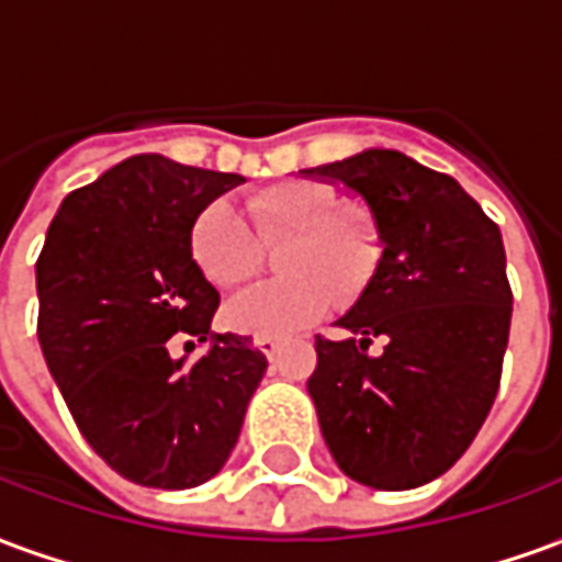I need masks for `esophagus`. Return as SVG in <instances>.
<instances>
[{"label": "esophagus", "instance_id": "obj_1", "mask_svg": "<svg viewBox=\"0 0 562 562\" xmlns=\"http://www.w3.org/2000/svg\"><path fill=\"white\" fill-rule=\"evenodd\" d=\"M256 346H258V352L273 361V358L282 352L285 340H282V337H256Z\"/></svg>", "mask_w": 562, "mask_h": 562}]
</instances>
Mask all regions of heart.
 <instances>
[{
	"instance_id": "1",
	"label": "heart",
	"mask_w": 562,
	"mask_h": 562,
	"mask_svg": "<svg viewBox=\"0 0 562 562\" xmlns=\"http://www.w3.org/2000/svg\"><path fill=\"white\" fill-rule=\"evenodd\" d=\"M246 222L225 201H207L189 222V258L201 277L234 289L256 277L261 249L282 240L273 265L280 280L261 282L225 306V325L252 337L310 328L337 304H355L385 258V228L361 201L340 204L337 189L292 177L249 192ZM254 228L249 233L245 225Z\"/></svg>"
}]
</instances>
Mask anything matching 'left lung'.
<instances>
[{"mask_svg":"<svg viewBox=\"0 0 562 562\" xmlns=\"http://www.w3.org/2000/svg\"><path fill=\"white\" fill-rule=\"evenodd\" d=\"M304 173L349 186L385 228L376 280L337 322L352 337H316L306 391L322 436L367 487L434 482L470 448L503 376L512 289L499 228L454 177L397 149ZM376 339L383 352L370 356Z\"/></svg>","mask_w":562,"mask_h":562,"instance_id":"1","label":"left lung"}]
</instances>
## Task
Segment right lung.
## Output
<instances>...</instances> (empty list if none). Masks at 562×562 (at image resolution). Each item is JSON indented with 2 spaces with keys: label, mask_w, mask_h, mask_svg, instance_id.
Wrapping results in <instances>:
<instances>
[{
  "label": "right lung",
  "mask_w": 562,
  "mask_h": 562,
  "mask_svg": "<svg viewBox=\"0 0 562 562\" xmlns=\"http://www.w3.org/2000/svg\"><path fill=\"white\" fill-rule=\"evenodd\" d=\"M240 173L156 153L66 195L35 261L38 342L92 451L123 479L183 491L225 467L268 370L249 337L210 334L220 292L189 258V222ZM209 342L195 362L170 340Z\"/></svg>",
  "instance_id": "add662e5"
}]
</instances>
